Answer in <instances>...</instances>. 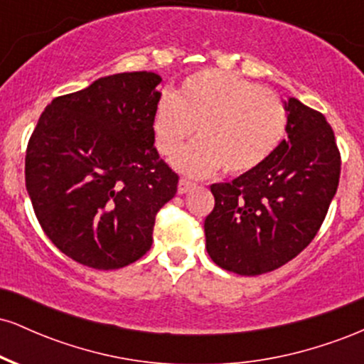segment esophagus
<instances>
[{"instance_id":"1","label":"esophagus","mask_w":364,"mask_h":364,"mask_svg":"<svg viewBox=\"0 0 364 364\" xmlns=\"http://www.w3.org/2000/svg\"><path fill=\"white\" fill-rule=\"evenodd\" d=\"M196 186V183H193V181H190V179H186V178H181L179 179V185H178V193H188V191L190 190H193V188Z\"/></svg>"}]
</instances>
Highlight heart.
<instances>
[{
	"label": "heart",
	"instance_id": "b5f03b06",
	"mask_svg": "<svg viewBox=\"0 0 364 364\" xmlns=\"http://www.w3.org/2000/svg\"><path fill=\"white\" fill-rule=\"evenodd\" d=\"M287 123L286 104L274 90L208 68L186 77L178 95H161L152 128L162 156H173L196 128L202 140L183 149L174 166L205 176L220 166L228 174L260 168L284 141Z\"/></svg>",
	"mask_w": 364,
	"mask_h": 364
}]
</instances>
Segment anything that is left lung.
Returning <instances> with one entry per match:
<instances>
[{
    "label": "left lung",
    "instance_id": "1",
    "mask_svg": "<svg viewBox=\"0 0 364 364\" xmlns=\"http://www.w3.org/2000/svg\"><path fill=\"white\" fill-rule=\"evenodd\" d=\"M287 140L260 168L210 186L207 252L240 275L272 272L311 243L341 178V152L320 111L291 97Z\"/></svg>",
    "mask_w": 364,
    "mask_h": 364
}]
</instances>
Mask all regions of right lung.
<instances>
[{"label":"right lung","instance_id":"right-lung-1","mask_svg":"<svg viewBox=\"0 0 364 364\" xmlns=\"http://www.w3.org/2000/svg\"><path fill=\"white\" fill-rule=\"evenodd\" d=\"M162 78L128 72L54 97L25 154V186L46 236L82 265L114 270L152 246L178 174L154 147Z\"/></svg>","mask_w":364,"mask_h":364}]
</instances>
